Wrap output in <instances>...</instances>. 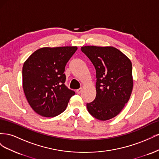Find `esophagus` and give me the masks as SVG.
<instances>
[{
	"label": "esophagus",
	"instance_id": "obj_1",
	"mask_svg": "<svg viewBox=\"0 0 159 159\" xmlns=\"http://www.w3.org/2000/svg\"><path fill=\"white\" fill-rule=\"evenodd\" d=\"M81 91H82V89H81V88H80V89H77V90H76V93H78V94H80V93L81 92Z\"/></svg>",
	"mask_w": 159,
	"mask_h": 159
}]
</instances>
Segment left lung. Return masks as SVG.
Listing matches in <instances>:
<instances>
[{"label": "left lung", "mask_w": 159, "mask_h": 159, "mask_svg": "<svg viewBox=\"0 0 159 159\" xmlns=\"http://www.w3.org/2000/svg\"><path fill=\"white\" fill-rule=\"evenodd\" d=\"M81 50L96 70V97L87 103L89 113L107 121L121 111L131 97L133 87L131 61L112 46H82Z\"/></svg>", "instance_id": "obj_1"}]
</instances>
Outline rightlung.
Here are the masks:
<instances>
[{"instance_id":"obj_1","label":"right lung","mask_w":159,"mask_h":159,"mask_svg":"<svg viewBox=\"0 0 159 159\" xmlns=\"http://www.w3.org/2000/svg\"><path fill=\"white\" fill-rule=\"evenodd\" d=\"M77 49V46L42 48L24 63V92L30 107L38 115L45 117L60 115L75 94L64 84V71Z\"/></svg>"}]
</instances>
